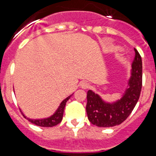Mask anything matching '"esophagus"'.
<instances>
[{
  "mask_svg": "<svg viewBox=\"0 0 156 156\" xmlns=\"http://www.w3.org/2000/svg\"><path fill=\"white\" fill-rule=\"evenodd\" d=\"M81 87L82 88H84V89H85V88H89V84L88 83V82H86L85 81H81Z\"/></svg>",
  "mask_w": 156,
  "mask_h": 156,
  "instance_id": "1",
  "label": "esophagus"
}]
</instances>
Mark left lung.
<instances>
[{"mask_svg": "<svg viewBox=\"0 0 156 156\" xmlns=\"http://www.w3.org/2000/svg\"><path fill=\"white\" fill-rule=\"evenodd\" d=\"M135 57L131 64L128 86L120 99L106 102L92 90L87 92L86 112L88 119L93 125L109 127L123 123L131 113L139 99L142 86V61L136 49Z\"/></svg>", "mask_w": 156, "mask_h": 156, "instance_id": "8db88e82", "label": "left lung"}]
</instances>
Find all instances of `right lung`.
Segmentation results:
<instances>
[{
    "label": "right lung",
    "instance_id": "obj_1",
    "mask_svg": "<svg viewBox=\"0 0 156 156\" xmlns=\"http://www.w3.org/2000/svg\"><path fill=\"white\" fill-rule=\"evenodd\" d=\"M72 95H69L68 97H67L65 99H64V100L61 102V104H60V106H59L58 109L56 110L55 113L52 115L51 116L48 117V118L39 119V120H33V119L27 118V117H26L23 113H22V111L21 112H22L24 117H25V118H27V120H29V122H31V123H33V124H36V125L40 126V127H54V126L57 125L59 123H61V120H62L63 114H64V107H65L66 102H68V100L71 98V96Z\"/></svg>",
    "mask_w": 156,
    "mask_h": 156
}]
</instances>
